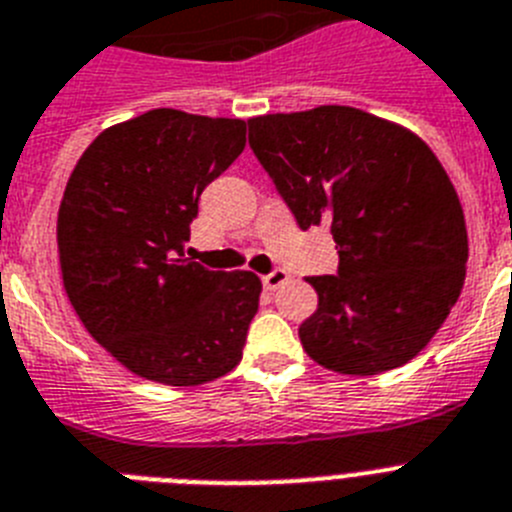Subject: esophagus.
<instances>
[{
  "mask_svg": "<svg viewBox=\"0 0 512 512\" xmlns=\"http://www.w3.org/2000/svg\"><path fill=\"white\" fill-rule=\"evenodd\" d=\"M286 281H288V273H286V270H281V268H275V270H270L268 275H262V286L268 288V291L281 288Z\"/></svg>",
  "mask_w": 512,
  "mask_h": 512,
  "instance_id": "34e87169",
  "label": "esophagus"
}]
</instances>
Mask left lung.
<instances>
[{"mask_svg":"<svg viewBox=\"0 0 512 512\" xmlns=\"http://www.w3.org/2000/svg\"><path fill=\"white\" fill-rule=\"evenodd\" d=\"M250 149L301 229L330 224L337 275H314L306 353L376 376L412 361L466 275L464 211L446 170L407 128L345 105L247 121Z\"/></svg>","mask_w":512,"mask_h":512,"instance_id":"left-lung-1","label":"left lung"}]
</instances>
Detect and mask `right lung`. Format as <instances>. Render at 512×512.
Masks as SVG:
<instances>
[{
    "label": "right lung",
    "instance_id": "obj_1",
    "mask_svg": "<svg viewBox=\"0 0 512 512\" xmlns=\"http://www.w3.org/2000/svg\"><path fill=\"white\" fill-rule=\"evenodd\" d=\"M247 123L172 108L102 131L59 208L64 288L102 348L141 379L198 386L242 361L262 283L185 257L198 201Z\"/></svg>",
    "mask_w": 512,
    "mask_h": 512
}]
</instances>
